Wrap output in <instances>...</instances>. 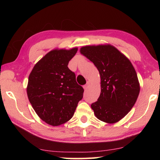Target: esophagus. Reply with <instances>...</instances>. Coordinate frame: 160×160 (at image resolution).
Segmentation results:
<instances>
[{
	"instance_id": "obj_1",
	"label": "esophagus",
	"mask_w": 160,
	"mask_h": 160,
	"mask_svg": "<svg viewBox=\"0 0 160 160\" xmlns=\"http://www.w3.org/2000/svg\"><path fill=\"white\" fill-rule=\"evenodd\" d=\"M90 82H87V84H86V85H84L83 86V88H84V89H85V90H87V89H88V87L89 86H90Z\"/></svg>"
}]
</instances>
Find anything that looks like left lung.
Listing matches in <instances>:
<instances>
[{
    "mask_svg": "<svg viewBox=\"0 0 160 160\" xmlns=\"http://www.w3.org/2000/svg\"><path fill=\"white\" fill-rule=\"evenodd\" d=\"M80 53L94 64L101 78V93L91 104L94 114L104 122H118L131 111L140 92L133 66L111 45L86 46Z\"/></svg>",
    "mask_w": 160,
    "mask_h": 160,
    "instance_id": "left-lung-1",
    "label": "left lung"
}]
</instances>
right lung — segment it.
<instances>
[{"label": "right lung", "instance_id": "add662e5", "mask_svg": "<svg viewBox=\"0 0 160 160\" xmlns=\"http://www.w3.org/2000/svg\"><path fill=\"white\" fill-rule=\"evenodd\" d=\"M78 48L53 50L32 69L27 88L28 99L39 118L56 126L73 116L84 89L78 85L68 65Z\"/></svg>", "mask_w": 160, "mask_h": 160}]
</instances>
